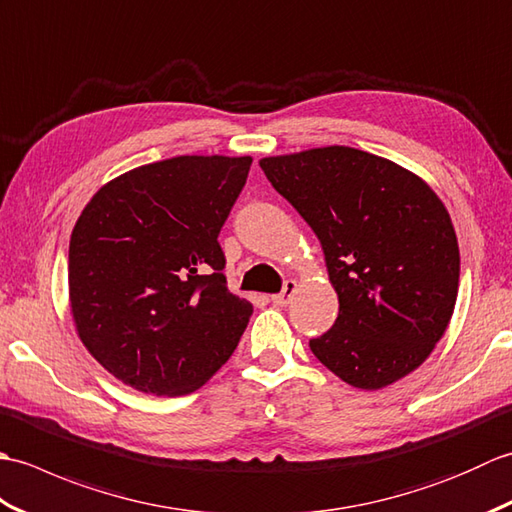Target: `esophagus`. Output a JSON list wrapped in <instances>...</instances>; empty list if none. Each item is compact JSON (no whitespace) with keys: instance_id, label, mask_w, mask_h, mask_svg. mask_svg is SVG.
Here are the masks:
<instances>
[{"instance_id":"obj_1","label":"esophagus","mask_w":512,"mask_h":512,"mask_svg":"<svg viewBox=\"0 0 512 512\" xmlns=\"http://www.w3.org/2000/svg\"><path fill=\"white\" fill-rule=\"evenodd\" d=\"M297 288H299L297 281H295V279H288L286 284H284V290H281L279 295H273V303H275V306H279V308H286L288 303L292 301V297H295Z\"/></svg>"}]
</instances>
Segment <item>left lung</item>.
<instances>
[{
    "label": "left lung",
    "instance_id": "1",
    "mask_svg": "<svg viewBox=\"0 0 512 512\" xmlns=\"http://www.w3.org/2000/svg\"><path fill=\"white\" fill-rule=\"evenodd\" d=\"M319 237L339 317L312 354L358 389H383L427 361L453 317L460 248L447 206L416 173L330 145L259 160Z\"/></svg>",
    "mask_w": 512,
    "mask_h": 512
}]
</instances>
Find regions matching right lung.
Masks as SVG:
<instances>
[{
    "mask_svg": "<svg viewBox=\"0 0 512 512\" xmlns=\"http://www.w3.org/2000/svg\"><path fill=\"white\" fill-rule=\"evenodd\" d=\"M250 162H151L85 204L70 237V312L85 350L121 383L184 396L235 352L253 303L228 292L217 235Z\"/></svg>",
    "mask_w": 512,
    "mask_h": 512,
    "instance_id": "right-lung-1",
    "label": "right lung"
}]
</instances>
